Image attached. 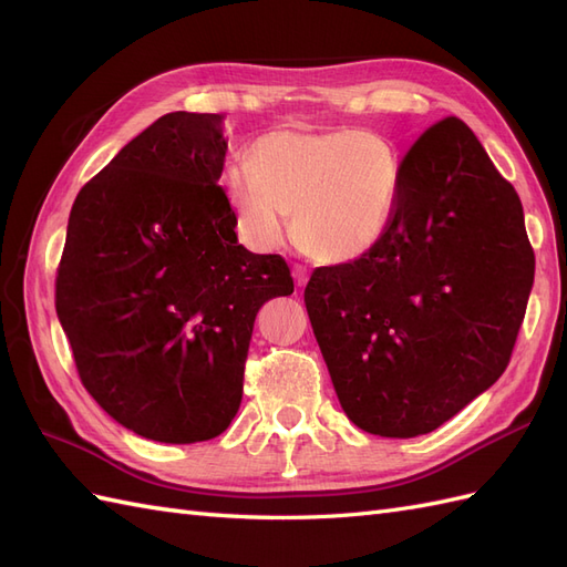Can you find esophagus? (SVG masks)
I'll list each match as a JSON object with an SVG mask.
<instances>
[{
	"label": "esophagus",
	"instance_id": "34e87169",
	"mask_svg": "<svg viewBox=\"0 0 567 567\" xmlns=\"http://www.w3.org/2000/svg\"><path fill=\"white\" fill-rule=\"evenodd\" d=\"M293 279H296V286H298V288H302L307 281H310V274H307V269H305V267L293 265Z\"/></svg>",
	"mask_w": 567,
	"mask_h": 567
}]
</instances>
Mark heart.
<instances>
[{
    "instance_id": "b5f03b06",
    "label": "heart",
    "mask_w": 567,
    "mask_h": 567,
    "mask_svg": "<svg viewBox=\"0 0 567 567\" xmlns=\"http://www.w3.org/2000/svg\"><path fill=\"white\" fill-rule=\"evenodd\" d=\"M402 167L385 136L354 130H271L250 144L248 165L221 169L236 227L255 248L288 236L319 262L367 255L392 225Z\"/></svg>"
}]
</instances>
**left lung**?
<instances>
[{"mask_svg": "<svg viewBox=\"0 0 567 567\" xmlns=\"http://www.w3.org/2000/svg\"><path fill=\"white\" fill-rule=\"evenodd\" d=\"M400 167L381 244L315 269L305 305L348 419L404 440L433 433L499 381L535 252L516 188L463 120L425 130Z\"/></svg>", "mask_w": 567, "mask_h": 567, "instance_id": "1", "label": "left lung"}]
</instances>
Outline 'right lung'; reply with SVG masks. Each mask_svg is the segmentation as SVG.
Returning <instances> with one entry per match:
<instances>
[{
	"mask_svg": "<svg viewBox=\"0 0 567 567\" xmlns=\"http://www.w3.org/2000/svg\"><path fill=\"white\" fill-rule=\"evenodd\" d=\"M225 115L175 111L80 188L56 315L82 385L127 431L165 444L225 433L260 307L293 293L281 255L238 244L217 186Z\"/></svg>",
	"mask_w": 567,
	"mask_h": 567,
	"instance_id": "add662e5",
	"label": "right lung"
}]
</instances>
